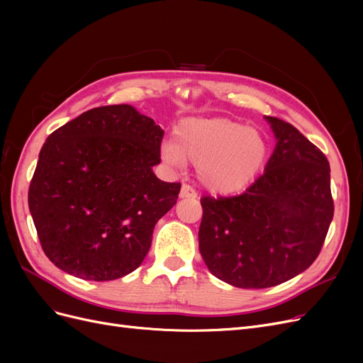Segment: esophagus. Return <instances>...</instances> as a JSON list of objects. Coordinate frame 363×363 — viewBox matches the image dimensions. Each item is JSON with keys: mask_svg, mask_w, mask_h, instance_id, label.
<instances>
[{"mask_svg": "<svg viewBox=\"0 0 363 363\" xmlns=\"http://www.w3.org/2000/svg\"><path fill=\"white\" fill-rule=\"evenodd\" d=\"M179 196H180V199H195L196 192H195L194 188H191L189 184H183L182 189H180Z\"/></svg>", "mask_w": 363, "mask_h": 363, "instance_id": "obj_1", "label": "esophagus"}]
</instances>
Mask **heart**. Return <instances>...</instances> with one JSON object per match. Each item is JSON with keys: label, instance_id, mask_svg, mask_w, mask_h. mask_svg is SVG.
Instances as JSON below:
<instances>
[{"label": "heart", "instance_id": "heart-1", "mask_svg": "<svg viewBox=\"0 0 363 363\" xmlns=\"http://www.w3.org/2000/svg\"><path fill=\"white\" fill-rule=\"evenodd\" d=\"M174 138L162 145L163 160L174 167H183L186 160L199 164L200 182L218 195L248 188L268 159L260 131L228 118L183 119Z\"/></svg>", "mask_w": 363, "mask_h": 363}]
</instances>
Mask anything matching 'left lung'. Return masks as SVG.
Wrapping results in <instances>:
<instances>
[{"instance_id":"left-lung-1","label":"left lung","mask_w":363,"mask_h":363,"mask_svg":"<svg viewBox=\"0 0 363 363\" xmlns=\"http://www.w3.org/2000/svg\"><path fill=\"white\" fill-rule=\"evenodd\" d=\"M276 148L236 196H203L200 252L215 277L242 289L277 286L309 268L333 219L330 164L292 124L265 116Z\"/></svg>"}]
</instances>
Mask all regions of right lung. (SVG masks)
<instances>
[{
	"instance_id": "obj_1",
	"label": "right lung",
	"mask_w": 363,
	"mask_h": 363,
	"mask_svg": "<svg viewBox=\"0 0 363 363\" xmlns=\"http://www.w3.org/2000/svg\"><path fill=\"white\" fill-rule=\"evenodd\" d=\"M163 130L133 106L95 107L43 144L28 207L47 257L83 280L124 277L144 262L180 183L156 177Z\"/></svg>"
}]
</instances>
